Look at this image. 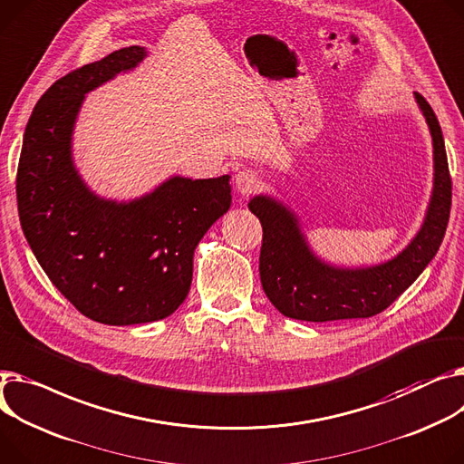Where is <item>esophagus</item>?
I'll use <instances>...</instances> for the list:
<instances>
[{
  "label": "esophagus",
  "instance_id": "obj_1",
  "mask_svg": "<svg viewBox=\"0 0 464 464\" xmlns=\"http://www.w3.org/2000/svg\"><path fill=\"white\" fill-rule=\"evenodd\" d=\"M263 179L259 171L252 168H244L235 175V188L240 196H250L261 188Z\"/></svg>",
  "mask_w": 464,
  "mask_h": 464
}]
</instances>
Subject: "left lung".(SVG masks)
<instances>
[{
    "mask_svg": "<svg viewBox=\"0 0 464 464\" xmlns=\"http://www.w3.org/2000/svg\"><path fill=\"white\" fill-rule=\"evenodd\" d=\"M433 138V192L412 240L395 257L373 266H335L307 244L298 216L268 194L254 196L248 208L263 226L259 274L263 291L280 314L298 321L326 323L373 317L403 295L437 256L451 208V179L439 119L414 92Z\"/></svg>",
    "mask_w": 464,
    "mask_h": 464,
    "instance_id": "left-lung-1",
    "label": "left lung"
}]
</instances>
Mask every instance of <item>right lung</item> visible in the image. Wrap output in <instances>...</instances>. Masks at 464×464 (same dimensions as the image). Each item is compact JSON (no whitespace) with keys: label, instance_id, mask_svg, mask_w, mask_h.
<instances>
[{"label":"right lung","instance_id":"add662e5","mask_svg":"<svg viewBox=\"0 0 464 464\" xmlns=\"http://www.w3.org/2000/svg\"><path fill=\"white\" fill-rule=\"evenodd\" d=\"M145 57L143 46L121 48L57 80L27 121L16 173L29 248L80 314L110 326L171 315L190 291L199 240L231 207L229 175H173L141 198L115 201L78 173L72 134L85 95Z\"/></svg>","mask_w":464,"mask_h":464}]
</instances>
